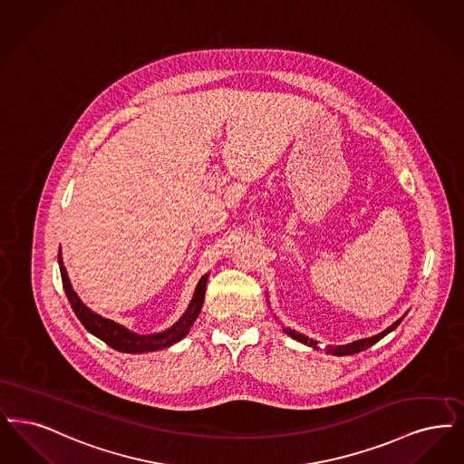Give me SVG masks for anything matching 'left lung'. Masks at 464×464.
<instances>
[{
	"label": "left lung",
	"mask_w": 464,
	"mask_h": 464,
	"mask_svg": "<svg viewBox=\"0 0 464 464\" xmlns=\"http://www.w3.org/2000/svg\"><path fill=\"white\" fill-rule=\"evenodd\" d=\"M402 319H399L397 323L392 324L390 327H386V329H384L383 333H380V334H376V336H371V338H363V340L348 343V344L325 346V353H333V355H338V357H343V355H355V353H359V352H362V350H367V348H369V346H372L374 343L380 342L382 338H384L388 333H392L393 329H397V325L402 323ZM284 333H285V334H289V336H291L293 340H296V342L304 343V344H308V346H312V348L319 350V344H317V342H315V340H310L308 336H304V334H302V333H296V331H293V329H287V327H284Z\"/></svg>",
	"instance_id": "1"
}]
</instances>
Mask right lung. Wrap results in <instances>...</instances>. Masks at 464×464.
<instances>
[{"instance_id":"1","label":"right lung","mask_w":464,"mask_h":464,"mask_svg":"<svg viewBox=\"0 0 464 464\" xmlns=\"http://www.w3.org/2000/svg\"><path fill=\"white\" fill-rule=\"evenodd\" d=\"M59 266H61L62 285L67 295V300L71 303L76 317L84 325V329L88 333H92L93 336H97L102 342L107 343L111 348L122 352V353L158 352V350L168 348V346L183 340L187 336V333L190 331V327L196 323V319L199 317L202 302H204V293H206V284H208V274H206V276H202L201 281L196 285V291H194L192 300L188 303V308L171 327H168L162 333H156V334H137V333L126 329L121 324L114 323L111 319H105L99 314L92 312L84 303L81 302L80 296L76 295V291L72 289L71 281H69L67 270L62 262L61 251H59Z\"/></svg>"}]
</instances>
